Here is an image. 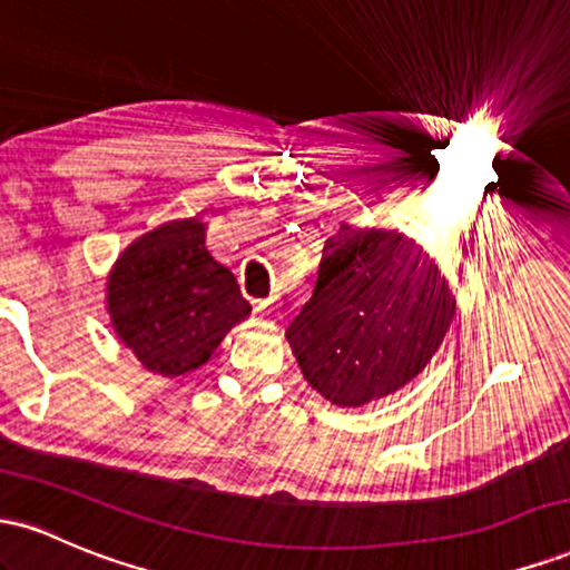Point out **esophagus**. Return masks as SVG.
Returning a JSON list of instances; mask_svg holds the SVG:
<instances>
[{
    "mask_svg": "<svg viewBox=\"0 0 570 570\" xmlns=\"http://www.w3.org/2000/svg\"><path fill=\"white\" fill-rule=\"evenodd\" d=\"M273 307V299H259V303H254V311L257 313H267Z\"/></svg>",
    "mask_w": 570,
    "mask_h": 570,
    "instance_id": "1",
    "label": "esophagus"
}]
</instances>
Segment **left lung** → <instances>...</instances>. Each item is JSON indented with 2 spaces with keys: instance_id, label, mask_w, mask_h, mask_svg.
<instances>
[{
  "instance_id": "1",
  "label": "left lung",
  "mask_w": 570,
  "mask_h": 570,
  "mask_svg": "<svg viewBox=\"0 0 570 570\" xmlns=\"http://www.w3.org/2000/svg\"><path fill=\"white\" fill-rule=\"evenodd\" d=\"M455 299L410 238L343 225L326 240L313 297L286 330L305 381L337 407L410 383L440 348Z\"/></svg>"
}]
</instances>
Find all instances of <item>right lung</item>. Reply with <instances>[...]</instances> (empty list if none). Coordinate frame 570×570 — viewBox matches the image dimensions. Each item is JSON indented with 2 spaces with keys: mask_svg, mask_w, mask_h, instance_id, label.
Listing matches in <instances>:
<instances>
[{
  "mask_svg": "<svg viewBox=\"0 0 570 570\" xmlns=\"http://www.w3.org/2000/svg\"><path fill=\"white\" fill-rule=\"evenodd\" d=\"M198 219L168 222L134 240L107 284L115 332L147 370L185 375L208 362L252 305L206 248Z\"/></svg>",
  "mask_w": 570,
  "mask_h": 570,
  "instance_id": "add662e5",
  "label": "right lung"
}]
</instances>
